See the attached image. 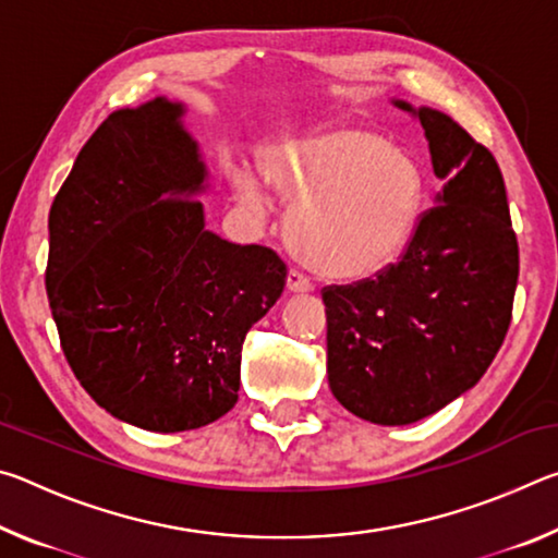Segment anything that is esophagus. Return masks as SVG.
<instances>
[{"mask_svg": "<svg viewBox=\"0 0 558 558\" xmlns=\"http://www.w3.org/2000/svg\"><path fill=\"white\" fill-rule=\"evenodd\" d=\"M288 288L292 292H313L315 290L313 280H310L305 272L298 270V268H290V272H288Z\"/></svg>", "mask_w": 558, "mask_h": 558, "instance_id": "obj_1", "label": "esophagus"}]
</instances>
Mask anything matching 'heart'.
Wrapping results in <instances>:
<instances>
[{"instance_id":"1","label":"heart","mask_w":558,"mask_h":558,"mask_svg":"<svg viewBox=\"0 0 558 558\" xmlns=\"http://www.w3.org/2000/svg\"><path fill=\"white\" fill-rule=\"evenodd\" d=\"M268 177L295 192L315 178L328 179L298 196L288 233L310 266L335 278H362L389 266L409 245L421 216V167L409 153L366 130L288 140ZM241 194L253 206L263 202L253 186H243Z\"/></svg>"}]
</instances>
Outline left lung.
<instances>
[{"mask_svg": "<svg viewBox=\"0 0 558 558\" xmlns=\"http://www.w3.org/2000/svg\"><path fill=\"white\" fill-rule=\"evenodd\" d=\"M421 122L442 189L401 263L325 288L335 399L379 426H409L472 389L502 347L519 276L495 157L456 120L391 100Z\"/></svg>", "mask_w": 558, "mask_h": 558, "instance_id": "obj_1", "label": "left lung"}]
</instances>
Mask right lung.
I'll return each instance as SVG.
<instances>
[{
	"instance_id": "obj_1",
	"label": "right lung",
	"mask_w": 558,
	"mask_h": 558,
	"mask_svg": "<svg viewBox=\"0 0 558 558\" xmlns=\"http://www.w3.org/2000/svg\"><path fill=\"white\" fill-rule=\"evenodd\" d=\"M184 116L165 96L110 112L49 214L46 292L75 379L155 433L233 409L243 339L288 276L276 251L206 229L209 169Z\"/></svg>"
}]
</instances>
